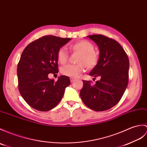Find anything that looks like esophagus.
<instances>
[{
  "label": "esophagus",
  "mask_w": 147,
  "mask_h": 147,
  "mask_svg": "<svg viewBox=\"0 0 147 147\" xmlns=\"http://www.w3.org/2000/svg\"><path fill=\"white\" fill-rule=\"evenodd\" d=\"M70 80H71V83H73V82L76 80V79H75V78H70Z\"/></svg>",
  "instance_id": "esophagus-1"
}]
</instances>
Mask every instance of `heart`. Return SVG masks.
Returning a JSON list of instances; mask_svg holds the SVG:
<instances>
[{
    "mask_svg": "<svg viewBox=\"0 0 147 147\" xmlns=\"http://www.w3.org/2000/svg\"><path fill=\"white\" fill-rule=\"evenodd\" d=\"M74 51L81 53L78 61L77 65L67 64L61 69V72L65 76L77 78L86 70L85 66L88 69H91L96 66L98 61V54L94 51V46L86 40H82L74 43L71 46ZM57 58L61 64H65L68 59V53L66 47H62L58 50Z\"/></svg>",
    "mask_w": 147,
    "mask_h": 147,
    "instance_id": "b5f03b06",
    "label": "heart"
}]
</instances>
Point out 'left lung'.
<instances>
[{
    "instance_id": "1",
    "label": "left lung",
    "mask_w": 147,
    "mask_h": 147,
    "mask_svg": "<svg viewBox=\"0 0 147 147\" xmlns=\"http://www.w3.org/2000/svg\"><path fill=\"white\" fill-rule=\"evenodd\" d=\"M87 37L96 43L100 51L98 63L90 75L100 80L94 85L83 80L80 96L88 108L103 111L117 105L124 94L128 83L129 59L116 40L100 34Z\"/></svg>"
}]
</instances>
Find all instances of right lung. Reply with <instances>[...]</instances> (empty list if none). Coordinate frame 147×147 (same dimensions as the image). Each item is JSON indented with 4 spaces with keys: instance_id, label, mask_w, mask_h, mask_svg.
Listing matches in <instances>:
<instances>
[{
    "instance_id": "add662e5",
    "label": "right lung",
    "mask_w": 147,
    "mask_h": 147,
    "mask_svg": "<svg viewBox=\"0 0 147 147\" xmlns=\"http://www.w3.org/2000/svg\"><path fill=\"white\" fill-rule=\"evenodd\" d=\"M71 38L45 36L30 43L22 52L18 66L19 90L22 97L32 108L47 111L59 103L69 78L49 79V73H58L57 51Z\"/></svg>"
}]
</instances>
